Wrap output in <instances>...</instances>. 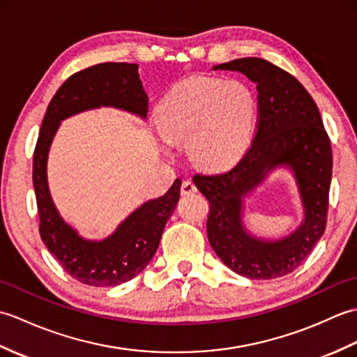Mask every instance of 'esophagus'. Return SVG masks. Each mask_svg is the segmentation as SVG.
<instances>
[{
    "mask_svg": "<svg viewBox=\"0 0 357 357\" xmlns=\"http://www.w3.org/2000/svg\"><path fill=\"white\" fill-rule=\"evenodd\" d=\"M196 192H198V188H196L195 183H192V181H184L183 185H181V193H183L184 196L193 195Z\"/></svg>",
    "mask_w": 357,
    "mask_h": 357,
    "instance_id": "esophagus-1",
    "label": "esophagus"
}]
</instances>
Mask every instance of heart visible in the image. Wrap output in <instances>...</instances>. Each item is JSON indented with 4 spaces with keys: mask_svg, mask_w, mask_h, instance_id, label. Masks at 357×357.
Segmentation results:
<instances>
[{
    "mask_svg": "<svg viewBox=\"0 0 357 357\" xmlns=\"http://www.w3.org/2000/svg\"><path fill=\"white\" fill-rule=\"evenodd\" d=\"M257 101L245 82L215 77L185 78L156 105L165 139L188 146L195 162L224 169L244 153L253 138Z\"/></svg>",
    "mask_w": 357,
    "mask_h": 357,
    "instance_id": "heart-1",
    "label": "heart"
}]
</instances>
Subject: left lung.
Returning a JSON list of instances; mask_svg holds the SVG:
<instances>
[{
  "mask_svg": "<svg viewBox=\"0 0 357 357\" xmlns=\"http://www.w3.org/2000/svg\"><path fill=\"white\" fill-rule=\"evenodd\" d=\"M215 70H238L256 82L257 121L250 147L221 173H196L193 183L210 204L207 236L221 261L250 279H275L307 259L327 225L333 153L319 109L293 75L262 58H239ZM287 163L298 181L306 221L290 237L270 243L246 234L241 198L273 166Z\"/></svg>",
  "mask_w": 357,
  "mask_h": 357,
  "instance_id": "left-lung-1",
  "label": "left lung"
}]
</instances>
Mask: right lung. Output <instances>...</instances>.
Returning a JSON list of instances; mask_svg holds the SVG:
<instances>
[{
  "label": "right lung",
  "mask_w": 357,
  "mask_h": 357,
  "mask_svg": "<svg viewBox=\"0 0 357 357\" xmlns=\"http://www.w3.org/2000/svg\"><path fill=\"white\" fill-rule=\"evenodd\" d=\"M100 105L124 109L146 118L149 100L138 77V64L102 63L73 73L58 89L45 112L33 151V187L40 234L66 273L93 287L127 282L147 267L156 253L164 227L179 201L176 179L164 196L147 201L118 230L101 242L84 241L72 230L50 199L45 162L59 121Z\"/></svg>",
  "instance_id": "add662e5"
}]
</instances>
